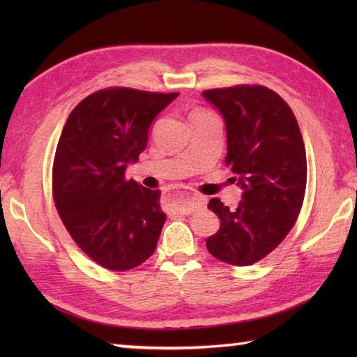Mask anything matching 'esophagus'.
Returning <instances> with one entry per match:
<instances>
[{
    "mask_svg": "<svg viewBox=\"0 0 357 357\" xmlns=\"http://www.w3.org/2000/svg\"><path fill=\"white\" fill-rule=\"evenodd\" d=\"M167 202H169V207L174 213L190 215L193 211L206 206V198L198 195H183L176 192L169 195Z\"/></svg>",
    "mask_w": 357,
    "mask_h": 357,
    "instance_id": "obj_1",
    "label": "esophagus"
}]
</instances>
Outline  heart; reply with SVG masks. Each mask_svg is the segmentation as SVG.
<instances>
[{"label":"heart","mask_w":357,"mask_h":357,"mask_svg":"<svg viewBox=\"0 0 357 357\" xmlns=\"http://www.w3.org/2000/svg\"><path fill=\"white\" fill-rule=\"evenodd\" d=\"M196 115H208V113H204V112H198V113H195L193 116H196Z\"/></svg>","instance_id":"b5f03b06"}]
</instances>
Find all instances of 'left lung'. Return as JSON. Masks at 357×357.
Listing matches in <instances>:
<instances>
[{
  "instance_id": "8db88e82",
  "label": "left lung",
  "mask_w": 357,
  "mask_h": 357,
  "mask_svg": "<svg viewBox=\"0 0 357 357\" xmlns=\"http://www.w3.org/2000/svg\"><path fill=\"white\" fill-rule=\"evenodd\" d=\"M202 96L224 119L225 165L242 190L234 210L210 199L221 227L206 245L216 259L245 267L273 252L296 222L307 184L304 141L291 109L267 87L213 89Z\"/></svg>"
}]
</instances>
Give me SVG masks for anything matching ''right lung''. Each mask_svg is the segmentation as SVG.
Masks as SVG:
<instances>
[{
  "label": "right lung",
  "mask_w": 357,
  "mask_h": 357,
  "mask_svg": "<svg viewBox=\"0 0 357 357\" xmlns=\"http://www.w3.org/2000/svg\"><path fill=\"white\" fill-rule=\"evenodd\" d=\"M178 95L100 90L67 118L53 161V199L73 241L104 268L130 270L155 252L165 222L161 192L127 181L126 170Z\"/></svg>",
  "instance_id": "obj_1"
}]
</instances>
